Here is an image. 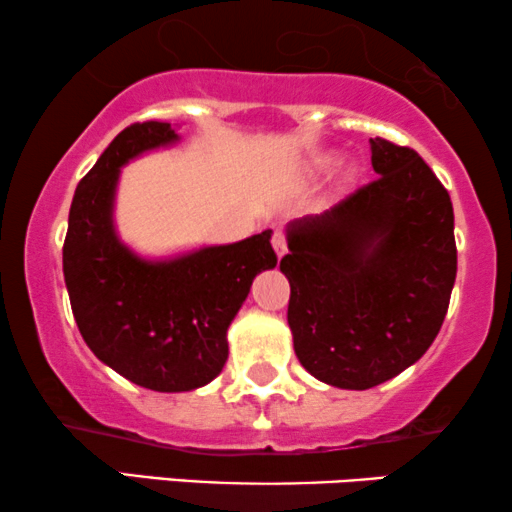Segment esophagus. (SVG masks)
Returning <instances> with one entry per match:
<instances>
[{
	"label": "esophagus",
	"mask_w": 512,
	"mask_h": 512,
	"mask_svg": "<svg viewBox=\"0 0 512 512\" xmlns=\"http://www.w3.org/2000/svg\"><path fill=\"white\" fill-rule=\"evenodd\" d=\"M271 243H274V250L278 257H283L288 252V241H286V231L276 229L274 236H271Z\"/></svg>",
	"instance_id": "esophagus-1"
}]
</instances>
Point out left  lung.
I'll list each match as a JSON object with an SVG mask.
<instances>
[{
	"label": "left lung",
	"mask_w": 512,
	"mask_h": 512,
	"mask_svg": "<svg viewBox=\"0 0 512 512\" xmlns=\"http://www.w3.org/2000/svg\"><path fill=\"white\" fill-rule=\"evenodd\" d=\"M371 163V184L288 224L281 260L297 359L342 390H368L416 364L456 281L454 208L442 181L413 148L380 137Z\"/></svg>",
	"instance_id": "1"
}]
</instances>
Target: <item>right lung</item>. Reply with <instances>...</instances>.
Instances as JSON below:
<instances>
[{"instance_id":"obj_1","label":"right lung","mask_w":512,"mask_h":512,"mask_svg":"<svg viewBox=\"0 0 512 512\" xmlns=\"http://www.w3.org/2000/svg\"><path fill=\"white\" fill-rule=\"evenodd\" d=\"M174 141L170 122L122 129L77 184L63 243L70 307L87 347L122 378L155 392H189L222 373L226 331L252 278L276 267L269 229L172 260H144L120 241L113 224L120 167Z\"/></svg>"}]
</instances>
